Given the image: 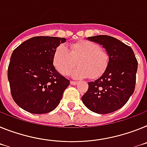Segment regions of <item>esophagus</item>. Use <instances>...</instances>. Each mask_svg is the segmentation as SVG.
I'll use <instances>...</instances> for the list:
<instances>
[{
  "instance_id": "obj_1",
  "label": "esophagus",
  "mask_w": 147,
  "mask_h": 147,
  "mask_svg": "<svg viewBox=\"0 0 147 147\" xmlns=\"http://www.w3.org/2000/svg\"><path fill=\"white\" fill-rule=\"evenodd\" d=\"M70 84H72V85H76V84H78V82H77V81H70Z\"/></svg>"
}]
</instances>
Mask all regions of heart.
<instances>
[{
    "label": "heart",
    "mask_w": 147,
    "mask_h": 147,
    "mask_svg": "<svg viewBox=\"0 0 147 147\" xmlns=\"http://www.w3.org/2000/svg\"><path fill=\"white\" fill-rule=\"evenodd\" d=\"M52 61L55 67L63 75H67L76 64L77 68L72 72L75 78L92 79L100 77L109 63V55L107 51L96 43L89 40H80L70 44L67 49L64 45L56 48Z\"/></svg>",
    "instance_id": "obj_1"
}]
</instances>
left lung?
Wrapping results in <instances>:
<instances>
[{"label":"left lung","mask_w":147,"mask_h":147,"mask_svg":"<svg viewBox=\"0 0 147 147\" xmlns=\"http://www.w3.org/2000/svg\"><path fill=\"white\" fill-rule=\"evenodd\" d=\"M89 40L103 46L109 55L107 70L82 96L84 104L98 114H109L123 107L133 94L138 61L133 50L121 40L109 35L89 37Z\"/></svg>","instance_id":"obj_1"}]
</instances>
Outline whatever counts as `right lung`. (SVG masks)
Segmentation results:
<instances>
[{
  "label": "right lung",
  "mask_w": 147,
  "mask_h": 147,
  "mask_svg": "<svg viewBox=\"0 0 147 147\" xmlns=\"http://www.w3.org/2000/svg\"><path fill=\"white\" fill-rule=\"evenodd\" d=\"M64 38L37 36L13 51L8 67L12 98L20 108L33 114H46L60 104L69 81L55 69L53 54Z\"/></svg>",
  "instance_id": "1"
}]
</instances>
